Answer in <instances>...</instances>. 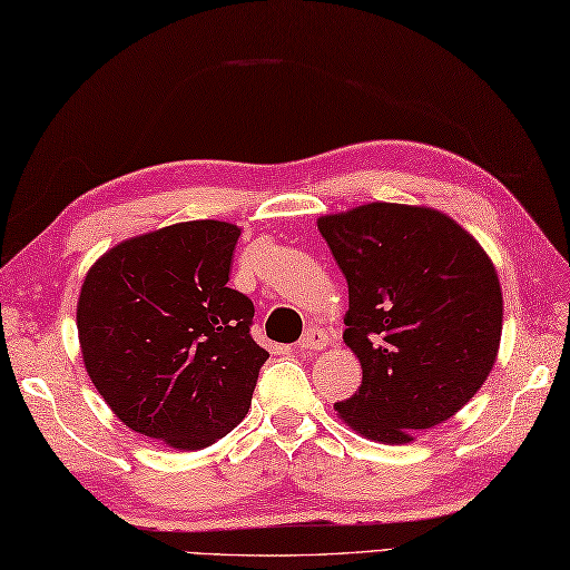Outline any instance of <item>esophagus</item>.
I'll use <instances>...</instances> for the list:
<instances>
[{"label": "esophagus", "mask_w": 570, "mask_h": 570, "mask_svg": "<svg viewBox=\"0 0 570 570\" xmlns=\"http://www.w3.org/2000/svg\"><path fill=\"white\" fill-rule=\"evenodd\" d=\"M328 341H331V337L323 328H308L304 333V337L298 341V347L301 350H323L325 345H328Z\"/></svg>", "instance_id": "obj_1"}]
</instances>
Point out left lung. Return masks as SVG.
I'll list each match as a JSON object with an SVG mask.
<instances>
[{"instance_id": "1", "label": "left lung", "mask_w": 570, "mask_h": 570, "mask_svg": "<svg viewBox=\"0 0 570 570\" xmlns=\"http://www.w3.org/2000/svg\"><path fill=\"white\" fill-rule=\"evenodd\" d=\"M347 282L343 341L360 390L337 402L365 439L409 443L478 394L502 335L490 257L439 210L370 203L318 220Z\"/></svg>"}]
</instances>
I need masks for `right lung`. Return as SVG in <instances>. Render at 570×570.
<instances>
[{"instance_id": "obj_1", "label": "right lung", "mask_w": 570, "mask_h": 570, "mask_svg": "<svg viewBox=\"0 0 570 570\" xmlns=\"http://www.w3.org/2000/svg\"><path fill=\"white\" fill-rule=\"evenodd\" d=\"M239 227L193 220L131 237L92 264L78 301L82 362L125 426L180 451L245 419L269 357L254 304L229 288Z\"/></svg>"}]
</instances>
